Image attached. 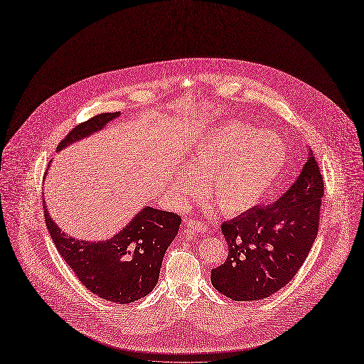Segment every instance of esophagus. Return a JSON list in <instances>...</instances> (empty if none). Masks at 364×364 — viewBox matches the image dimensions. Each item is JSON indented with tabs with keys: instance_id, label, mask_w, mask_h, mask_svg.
Returning a JSON list of instances; mask_svg holds the SVG:
<instances>
[{
	"instance_id": "obj_1",
	"label": "esophagus",
	"mask_w": 364,
	"mask_h": 364,
	"mask_svg": "<svg viewBox=\"0 0 364 364\" xmlns=\"http://www.w3.org/2000/svg\"><path fill=\"white\" fill-rule=\"evenodd\" d=\"M185 228H188V229H190V230L194 232V233H205V232H206L205 223L198 221V220H196V218L186 220V221H185Z\"/></svg>"
}]
</instances>
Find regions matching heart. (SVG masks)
<instances>
[{
  "instance_id": "obj_1",
  "label": "heart",
  "mask_w": 364,
  "mask_h": 364,
  "mask_svg": "<svg viewBox=\"0 0 364 364\" xmlns=\"http://www.w3.org/2000/svg\"><path fill=\"white\" fill-rule=\"evenodd\" d=\"M286 147L277 134L260 132L242 122L209 131L186 156V170L174 174V186L186 200L200 193L225 214H242L257 206L279 181Z\"/></svg>"
}]
</instances>
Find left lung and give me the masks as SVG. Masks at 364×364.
Wrapping results in <instances>:
<instances>
[{
  "label": "left lung",
  "mask_w": 364,
  "mask_h": 364,
  "mask_svg": "<svg viewBox=\"0 0 364 364\" xmlns=\"http://www.w3.org/2000/svg\"><path fill=\"white\" fill-rule=\"evenodd\" d=\"M323 179L311 150L301 174L272 205L221 224L229 255L210 271L218 292L259 301L289 283L303 267L319 229Z\"/></svg>",
  "instance_id": "left-lung-1"
}]
</instances>
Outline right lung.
Masks as SVG:
<instances>
[{
    "instance_id": "right-lung-1",
    "label": "right lung",
    "mask_w": 364,
    "mask_h": 364,
    "mask_svg": "<svg viewBox=\"0 0 364 364\" xmlns=\"http://www.w3.org/2000/svg\"><path fill=\"white\" fill-rule=\"evenodd\" d=\"M120 116L102 112L75 127L57 146V152L84 136L101 131ZM45 223L60 256L78 280L99 298L117 304L132 303L154 289L168 245L179 232L182 218L173 212L146 206L111 240L81 241L61 232L43 206Z\"/></svg>"
}]
</instances>
